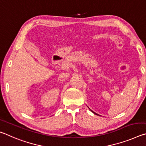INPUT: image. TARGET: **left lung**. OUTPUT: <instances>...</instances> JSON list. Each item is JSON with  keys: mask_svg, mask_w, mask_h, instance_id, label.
I'll use <instances>...</instances> for the list:
<instances>
[{"mask_svg": "<svg viewBox=\"0 0 146 146\" xmlns=\"http://www.w3.org/2000/svg\"><path fill=\"white\" fill-rule=\"evenodd\" d=\"M89 109H90V108H89ZM90 111H91L92 112H93V113H94V114H96V115H98V113H95V112H94V111H93L92 110H90Z\"/></svg>", "mask_w": 146, "mask_h": 146, "instance_id": "8db88e82", "label": "left lung"}]
</instances>
